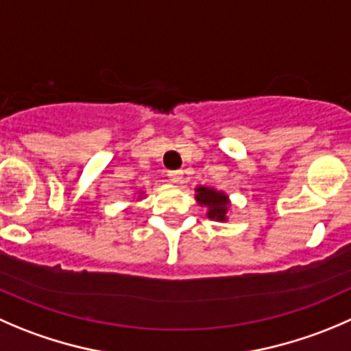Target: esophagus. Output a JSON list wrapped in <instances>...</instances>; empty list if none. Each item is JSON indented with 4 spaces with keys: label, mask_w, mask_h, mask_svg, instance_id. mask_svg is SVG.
<instances>
[{
    "label": "esophagus",
    "mask_w": 351,
    "mask_h": 351,
    "mask_svg": "<svg viewBox=\"0 0 351 351\" xmlns=\"http://www.w3.org/2000/svg\"><path fill=\"white\" fill-rule=\"evenodd\" d=\"M168 178L171 180L173 183H182L183 173L180 169H175V171H168Z\"/></svg>",
    "instance_id": "34e87169"
}]
</instances>
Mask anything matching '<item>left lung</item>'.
Returning a JSON list of instances; mask_svg holds the SVG:
<instances>
[{"label":"left lung","mask_w":351,"mask_h":351,"mask_svg":"<svg viewBox=\"0 0 351 351\" xmlns=\"http://www.w3.org/2000/svg\"><path fill=\"white\" fill-rule=\"evenodd\" d=\"M197 192H199V195H197L199 204H204V206L209 207V213L207 214H209L210 219H219V221L226 219L228 199L224 193L206 189V186H199Z\"/></svg>","instance_id":"obj_1"}]
</instances>
